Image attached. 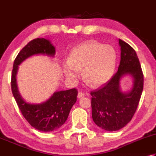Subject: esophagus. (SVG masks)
<instances>
[{
    "mask_svg": "<svg viewBox=\"0 0 156 156\" xmlns=\"http://www.w3.org/2000/svg\"><path fill=\"white\" fill-rule=\"evenodd\" d=\"M84 95H85V94H84L83 93L79 92V93H78V98H79V99L82 98V97H84Z\"/></svg>",
    "mask_w": 156,
    "mask_h": 156,
    "instance_id": "obj_1",
    "label": "esophagus"
}]
</instances>
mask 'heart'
<instances>
[{
	"mask_svg": "<svg viewBox=\"0 0 156 156\" xmlns=\"http://www.w3.org/2000/svg\"><path fill=\"white\" fill-rule=\"evenodd\" d=\"M116 57V52L112 46L86 42L71 51L63 71L66 78L74 82L79 77L78 71L82 69L84 80L93 87H99L111 78Z\"/></svg>",
	"mask_w": 156,
	"mask_h": 156,
	"instance_id": "1",
	"label": "heart"
}]
</instances>
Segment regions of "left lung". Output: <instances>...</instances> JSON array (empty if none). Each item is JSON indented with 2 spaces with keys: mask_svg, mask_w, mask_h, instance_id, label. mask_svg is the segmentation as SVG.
Masks as SVG:
<instances>
[{
  "mask_svg": "<svg viewBox=\"0 0 156 156\" xmlns=\"http://www.w3.org/2000/svg\"><path fill=\"white\" fill-rule=\"evenodd\" d=\"M118 41L121 54L117 73L104 87L90 93L94 122L110 132L121 129L131 120L143 89V74L135 51L122 40ZM126 75L132 78L133 86L129 91H122L120 81Z\"/></svg>",
  "mask_w": 156,
  "mask_h": 156,
  "instance_id": "8db88e82",
  "label": "left lung"
}]
</instances>
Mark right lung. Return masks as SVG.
Wrapping results in <instances>:
<instances>
[{
	"label": "right lung",
	"instance_id": "1",
	"mask_svg": "<svg viewBox=\"0 0 156 156\" xmlns=\"http://www.w3.org/2000/svg\"><path fill=\"white\" fill-rule=\"evenodd\" d=\"M55 48L49 40L36 38L30 41L17 55L11 74V90L21 114L29 124L42 132H51L66 122L72 106L77 100L76 88L55 91L49 99L41 103L26 102L18 90L17 74L19 66L27 58L42 55L53 57Z\"/></svg>",
	"mask_w": 156,
	"mask_h": 156
}]
</instances>
